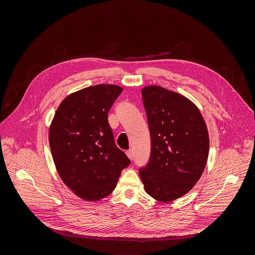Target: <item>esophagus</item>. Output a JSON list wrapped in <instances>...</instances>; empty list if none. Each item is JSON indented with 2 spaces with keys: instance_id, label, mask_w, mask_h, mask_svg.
I'll use <instances>...</instances> for the list:
<instances>
[{
  "instance_id": "1",
  "label": "esophagus",
  "mask_w": 255,
  "mask_h": 255,
  "mask_svg": "<svg viewBox=\"0 0 255 255\" xmlns=\"http://www.w3.org/2000/svg\"><path fill=\"white\" fill-rule=\"evenodd\" d=\"M126 155H127V157L128 158H130L131 160L133 159V151L132 150H128L127 152H126Z\"/></svg>"
}]
</instances>
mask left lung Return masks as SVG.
I'll return each mask as SVG.
<instances>
[{
  "mask_svg": "<svg viewBox=\"0 0 255 255\" xmlns=\"http://www.w3.org/2000/svg\"><path fill=\"white\" fill-rule=\"evenodd\" d=\"M151 156L139 169L146 193L168 203L188 193L205 170L209 152L206 122L187 97L160 86L141 90Z\"/></svg>",
  "mask_w": 255,
  "mask_h": 255,
  "instance_id": "8db88e82",
  "label": "left lung"
}]
</instances>
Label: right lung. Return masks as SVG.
I'll return each instance as SVG.
<instances>
[{
    "label": "right lung",
    "mask_w": 255,
    "mask_h": 255,
    "mask_svg": "<svg viewBox=\"0 0 255 255\" xmlns=\"http://www.w3.org/2000/svg\"><path fill=\"white\" fill-rule=\"evenodd\" d=\"M121 86L99 84L65 97L49 130L52 158L63 182L79 198L95 202L111 194L130 159L119 149L108 112Z\"/></svg>",
    "instance_id": "1"
}]
</instances>
